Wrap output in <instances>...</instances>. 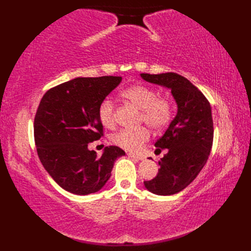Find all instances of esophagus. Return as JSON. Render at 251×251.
Segmentation results:
<instances>
[{"instance_id": "esophagus-1", "label": "esophagus", "mask_w": 251, "mask_h": 251, "mask_svg": "<svg viewBox=\"0 0 251 251\" xmlns=\"http://www.w3.org/2000/svg\"><path fill=\"white\" fill-rule=\"evenodd\" d=\"M128 156L131 158L138 159V161H143V159L146 158L143 155H138V154H134V153H128Z\"/></svg>"}]
</instances>
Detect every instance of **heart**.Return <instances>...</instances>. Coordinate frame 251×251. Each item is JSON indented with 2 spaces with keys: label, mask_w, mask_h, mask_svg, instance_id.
Returning <instances> with one entry per match:
<instances>
[{
  "label": "heart",
  "mask_w": 251,
  "mask_h": 251,
  "mask_svg": "<svg viewBox=\"0 0 251 251\" xmlns=\"http://www.w3.org/2000/svg\"><path fill=\"white\" fill-rule=\"evenodd\" d=\"M136 108L141 110L139 124H147L153 131H162L167 128L174 116L172 100L153 87L143 84H135L121 93ZM98 117L104 127L112 128L115 125V105L113 101L104 99L98 108ZM150 138V132L145 126L137 129H122L112 136V142L127 151H138Z\"/></svg>",
  "instance_id": "1"
}]
</instances>
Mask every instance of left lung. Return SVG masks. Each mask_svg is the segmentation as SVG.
<instances>
[{"instance_id":"obj_1","label":"left lung","mask_w":251,"mask_h":251,"mask_svg":"<svg viewBox=\"0 0 251 251\" xmlns=\"http://www.w3.org/2000/svg\"><path fill=\"white\" fill-rule=\"evenodd\" d=\"M140 75L147 82L172 89L178 105L177 115L155 143V153L166 149V154L158 162L161 168L155 178L145 181L146 188L152 193L173 195L197 177L209 156L214 141L211 106L199 88L177 73Z\"/></svg>"}]
</instances>
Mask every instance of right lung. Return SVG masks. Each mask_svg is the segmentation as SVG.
<instances>
[{
    "label": "right lung",
    "instance_id": "1",
    "mask_svg": "<svg viewBox=\"0 0 251 251\" xmlns=\"http://www.w3.org/2000/svg\"><path fill=\"white\" fill-rule=\"evenodd\" d=\"M121 76L76 77L47 90L34 117V141L41 163L62 189L77 195L99 191L111 177L115 159L125 155L109 146L102 155L88 143L103 136L98 108Z\"/></svg>",
    "mask_w": 251,
    "mask_h": 251
}]
</instances>
